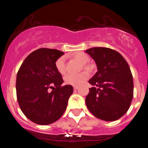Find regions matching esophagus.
Listing matches in <instances>:
<instances>
[{"instance_id": "obj_1", "label": "esophagus", "mask_w": 148, "mask_h": 148, "mask_svg": "<svg viewBox=\"0 0 148 148\" xmlns=\"http://www.w3.org/2000/svg\"><path fill=\"white\" fill-rule=\"evenodd\" d=\"M78 88H79V87H78V86H74V90H77Z\"/></svg>"}]
</instances>
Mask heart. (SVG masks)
Wrapping results in <instances>:
<instances>
[{"label": "heart", "instance_id": "1", "mask_svg": "<svg viewBox=\"0 0 148 148\" xmlns=\"http://www.w3.org/2000/svg\"><path fill=\"white\" fill-rule=\"evenodd\" d=\"M72 57L82 64H86L89 60V57L84 53L76 52L72 55ZM56 67L60 74L65 73V58L64 56L60 57L56 62ZM89 74L87 72H82L79 74H68L64 77V81L67 84L72 86H80L88 79Z\"/></svg>", "mask_w": 148, "mask_h": 148}]
</instances>
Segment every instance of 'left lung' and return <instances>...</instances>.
I'll return each instance as SVG.
<instances>
[{"mask_svg": "<svg viewBox=\"0 0 148 148\" xmlns=\"http://www.w3.org/2000/svg\"><path fill=\"white\" fill-rule=\"evenodd\" d=\"M86 52L95 60L98 70L89 80L93 87L86 96V106L96 118L105 121L118 120L128 111L134 95L130 66L113 49L93 47Z\"/></svg>", "mask_w": 148, "mask_h": 148, "instance_id": "obj_1", "label": "left lung"}]
</instances>
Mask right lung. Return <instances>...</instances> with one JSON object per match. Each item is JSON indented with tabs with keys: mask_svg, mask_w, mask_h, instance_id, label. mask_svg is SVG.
Segmentation results:
<instances>
[{
	"mask_svg": "<svg viewBox=\"0 0 148 148\" xmlns=\"http://www.w3.org/2000/svg\"><path fill=\"white\" fill-rule=\"evenodd\" d=\"M63 54L56 49H39L27 56L18 71V104L23 114L38 125L57 121L65 111L73 93L72 86H62L63 79L56 67V62Z\"/></svg>",
	"mask_w": 148,
	"mask_h": 148,
	"instance_id": "1",
	"label": "right lung"
}]
</instances>
